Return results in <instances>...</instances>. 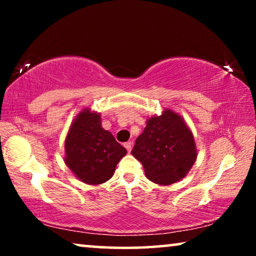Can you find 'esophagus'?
<instances>
[{
  "label": "esophagus",
  "mask_w": 256,
  "mask_h": 256,
  "mask_svg": "<svg viewBox=\"0 0 256 256\" xmlns=\"http://www.w3.org/2000/svg\"><path fill=\"white\" fill-rule=\"evenodd\" d=\"M124 146V148L127 149V152H132V142H126Z\"/></svg>",
  "instance_id": "obj_1"
}]
</instances>
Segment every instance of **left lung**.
I'll return each mask as SVG.
<instances>
[{
	"mask_svg": "<svg viewBox=\"0 0 256 256\" xmlns=\"http://www.w3.org/2000/svg\"><path fill=\"white\" fill-rule=\"evenodd\" d=\"M132 155L142 163L146 176L158 185L183 180L197 160V146L191 129L180 114L169 108L146 120L136 138Z\"/></svg>",
	"mask_w": 256,
	"mask_h": 256,
	"instance_id": "left-lung-1",
	"label": "left lung"
}]
</instances>
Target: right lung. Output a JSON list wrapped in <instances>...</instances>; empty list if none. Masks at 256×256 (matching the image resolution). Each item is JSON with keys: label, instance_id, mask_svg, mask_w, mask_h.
Wrapping results in <instances>:
<instances>
[{"label": "right lung", "instance_id": "add662e5", "mask_svg": "<svg viewBox=\"0 0 256 256\" xmlns=\"http://www.w3.org/2000/svg\"><path fill=\"white\" fill-rule=\"evenodd\" d=\"M127 150L101 126V115L82 110L72 121L65 138L64 160L79 180L102 184L113 177L116 164Z\"/></svg>", "mask_w": 256, "mask_h": 256}]
</instances>
